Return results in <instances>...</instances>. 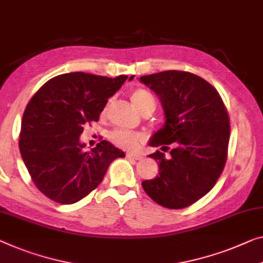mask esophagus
Wrapping results in <instances>:
<instances>
[{
	"label": "esophagus",
	"instance_id": "34e87169",
	"mask_svg": "<svg viewBox=\"0 0 263 263\" xmlns=\"http://www.w3.org/2000/svg\"><path fill=\"white\" fill-rule=\"evenodd\" d=\"M126 157H127V158H130V159H135V160H140V159H143V157L140 156V155L131 154V152H128V154H126Z\"/></svg>",
	"mask_w": 263,
	"mask_h": 263
}]
</instances>
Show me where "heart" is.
Masks as SVG:
<instances>
[{
	"label": "heart",
	"instance_id": "heart-1",
	"mask_svg": "<svg viewBox=\"0 0 263 263\" xmlns=\"http://www.w3.org/2000/svg\"><path fill=\"white\" fill-rule=\"evenodd\" d=\"M130 99L132 104L135 105L137 109L143 112L147 107H155V99L150 93L142 88L133 89L130 94ZM106 112V108L104 109V113ZM143 136L137 132H130L125 130H115L109 135V140L112 144H115L117 147L123 148L127 151H135L139 144L143 142Z\"/></svg>",
	"mask_w": 263,
	"mask_h": 263
}]
</instances>
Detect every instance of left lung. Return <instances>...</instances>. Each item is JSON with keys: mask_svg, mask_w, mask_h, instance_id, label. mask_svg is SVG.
Wrapping results in <instances>:
<instances>
[{"mask_svg": "<svg viewBox=\"0 0 263 263\" xmlns=\"http://www.w3.org/2000/svg\"><path fill=\"white\" fill-rule=\"evenodd\" d=\"M140 81L158 96L165 113L163 128L150 140L162 151L148 156L158 163L159 176L144 181L143 189L159 205L183 209L209 193L224 169L228 111L216 88L196 74L165 70L140 77Z\"/></svg>", "mask_w": 263, "mask_h": 263, "instance_id": "8db88e82", "label": "left lung"}]
</instances>
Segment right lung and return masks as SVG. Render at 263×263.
<instances>
[{
	"label": "right lung",
	"instance_id": "right-lung-1",
	"mask_svg": "<svg viewBox=\"0 0 263 263\" xmlns=\"http://www.w3.org/2000/svg\"><path fill=\"white\" fill-rule=\"evenodd\" d=\"M126 79L65 73L47 81L29 100L18 146L31 181L46 197L77 203L99 185L113 160L125 157L107 140L86 152L79 137L85 124L99 120L108 98Z\"/></svg>",
	"mask_w": 263,
	"mask_h": 263
}]
</instances>
